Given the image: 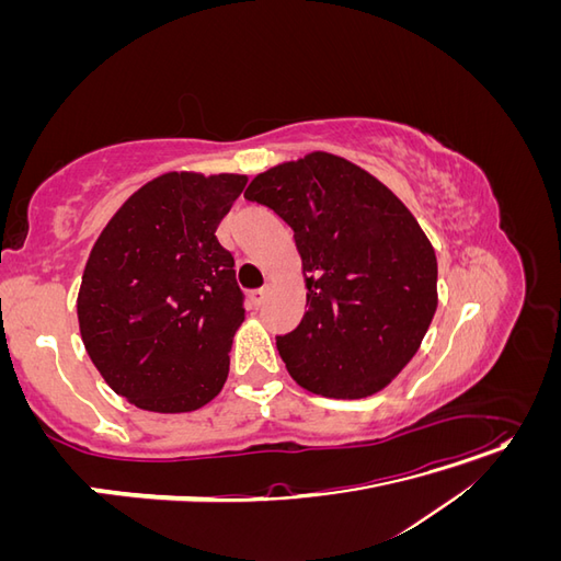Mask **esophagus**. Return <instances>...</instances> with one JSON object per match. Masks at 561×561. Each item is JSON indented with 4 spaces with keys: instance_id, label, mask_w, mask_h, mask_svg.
Wrapping results in <instances>:
<instances>
[{
    "instance_id": "34e87169",
    "label": "esophagus",
    "mask_w": 561,
    "mask_h": 561,
    "mask_svg": "<svg viewBox=\"0 0 561 561\" xmlns=\"http://www.w3.org/2000/svg\"><path fill=\"white\" fill-rule=\"evenodd\" d=\"M266 297H268V287H260V290H254V293L250 295L254 307H262V304L266 301Z\"/></svg>"
}]
</instances>
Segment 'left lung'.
Masks as SVG:
<instances>
[{"instance_id": "left-lung-1", "label": "left lung", "mask_w": 561, "mask_h": 561, "mask_svg": "<svg viewBox=\"0 0 561 561\" xmlns=\"http://www.w3.org/2000/svg\"><path fill=\"white\" fill-rule=\"evenodd\" d=\"M248 201L295 231L307 307L276 339L290 377L322 398L379 393L414 358L437 309V260L404 203L328 151L260 173Z\"/></svg>"}]
</instances>
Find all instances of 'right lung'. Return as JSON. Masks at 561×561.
I'll return each mask as SVG.
<instances>
[{
	"label": "right lung",
	"instance_id": "add662e5",
	"mask_svg": "<svg viewBox=\"0 0 561 561\" xmlns=\"http://www.w3.org/2000/svg\"><path fill=\"white\" fill-rule=\"evenodd\" d=\"M245 182L163 173L126 198L89 254L77 297L83 346L114 393L140 410H201L229 377L245 311L215 231Z\"/></svg>",
	"mask_w": 561,
	"mask_h": 561
}]
</instances>
